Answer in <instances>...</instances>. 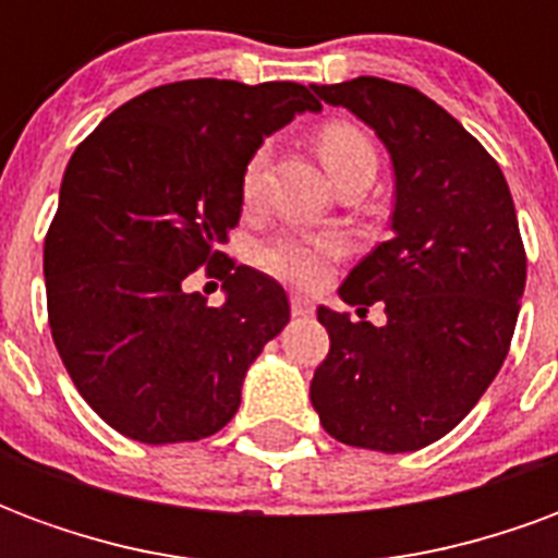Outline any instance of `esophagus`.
Masks as SVG:
<instances>
[{
    "label": "esophagus",
    "mask_w": 558,
    "mask_h": 558,
    "mask_svg": "<svg viewBox=\"0 0 558 558\" xmlns=\"http://www.w3.org/2000/svg\"><path fill=\"white\" fill-rule=\"evenodd\" d=\"M290 307H292V316H311V314H314V302H311L307 295H302V292H292Z\"/></svg>",
    "instance_id": "esophagus-1"
}]
</instances>
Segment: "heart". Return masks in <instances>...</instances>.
<instances>
[{
	"label": "heart",
	"instance_id": "obj_1",
	"mask_svg": "<svg viewBox=\"0 0 558 558\" xmlns=\"http://www.w3.org/2000/svg\"><path fill=\"white\" fill-rule=\"evenodd\" d=\"M319 155L326 160L328 172L335 182L350 179L352 172L376 170V148L362 128L350 122H326L316 134ZM268 167V146H259L251 151V158L242 167V203L254 206L263 194ZM343 254V239L335 232H302L283 230L271 235L263 244L254 247L256 268H263L271 278L292 283V287H316L323 283L328 268L335 266Z\"/></svg>",
	"mask_w": 558,
	"mask_h": 558
}]
</instances>
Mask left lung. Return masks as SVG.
Masks as SVG:
<instances>
[{
    "label": "left lung",
    "mask_w": 558,
    "mask_h": 558,
    "mask_svg": "<svg viewBox=\"0 0 558 558\" xmlns=\"http://www.w3.org/2000/svg\"><path fill=\"white\" fill-rule=\"evenodd\" d=\"M314 92L374 128L398 196L391 239L340 283L362 319L316 311L331 347L311 400L338 442L418 451L466 418L511 350L526 287L514 199L490 151L418 89L359 77ZM376 301L379 329L363 319Z\"/></svg>",
    "instance_id": "1"
}]
</instances>
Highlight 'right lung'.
I'll list each match as a JSON object with an SVG mask.
<instances>
[{"label": "right lung", "mask_w": 558, "mask_h": 558, "mask_svg": "<svg viewBox=\"0 0 558 558\" xmlns=\"http://www.w3.org/2000/svg\"><path fill=\"white\" fill-rule=\"evenodd\" d=\"M302 83L182 80L122 104L83 140L44 239L47 319L74 386L113 430L196 442L239 410L242 379L290 323L278 280L220 251L242 218V167L292 116ZM196 267L225 280L208 308Z\"/></svg>", "instance_id": "add662e5"}]
</instances>
